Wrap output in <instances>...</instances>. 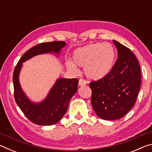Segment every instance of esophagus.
<instances>
[{"label": "esophagus", "instance_id": "esophagus-1", "mask_svg": "<svg viewBox=\"0 0 152 152\" xmlns=\"http://www.w3.org/2000/svg\"><path fill=\"white\" fill-rule=\"evenodd\" d=\"M78 84H79V86H80L86 85V81L84 80H83V79H80L79 80Z\"/></svg>", "mask_w": 152, "mask_h": 152}]
</instances>
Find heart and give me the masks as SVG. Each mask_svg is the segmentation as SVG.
Listing matches in <instances>:
<instances>
[{
  "label": "heart",
  "instance_id": "1",
  "mask_svg": "<svg viewBox=\"0 0 152 152\" xmlns=\"http://www.w3.org/2000/svg\"><path fill=\"white\" fill-rule=\"evenodd\" d=\"M73 61L68 60L69 70L77 72L76 64L84 67L86 76L91 80H101L107 76L114 66L116 52L109 43H92L76 49L73 53Z\"/></svg>",
  "mask_w": 152,
  "mask_h": 152
}]
</instances>
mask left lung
I'll use <instances>...</instances> for the list:
<instances>
[{
    "label": "left lung",
    "instance_id": "obj_1",
    "mask_svg": "<svg viewBox=\"0 0 152 152\" xmlns=\"http://www.w3.org/2000/svg\"><path fill=\"white\" fill-rule=\"evenodd\" d=\"M118 59L104 78L90 83L91 103L96 114L105 120L122 118L132 109L141 86V70L135 56L128 48L113 40Z\"/></svg>",
    "mask_w": 152,
    "mask_h": 152
}]
</instances>
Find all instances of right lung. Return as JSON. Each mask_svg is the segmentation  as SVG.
Segmentation results:
<instances>
[{
    "label": "right lung",
    "mask_w": 152,
    "mask_h": 152,
    "mask_svg": "<svg viewBox=\"0 0 152 152\" xmlns=\"http://www.w3.org/2000/svg\"><path fill=\"white\" fill-rule=\"evenodd\" d=\"M66 43L52 42L40 43L26 51L15 67L12 80L15 99L24 115L31 121L39 125H51L58 123L65 115L71 98L78 90L77 78H58L43 101L33 102L22 90L19 74L23 63L35 56L53 53L59 55Z\"/></svg>",
    "instance_id": "obj_1"
}]
</instances>
